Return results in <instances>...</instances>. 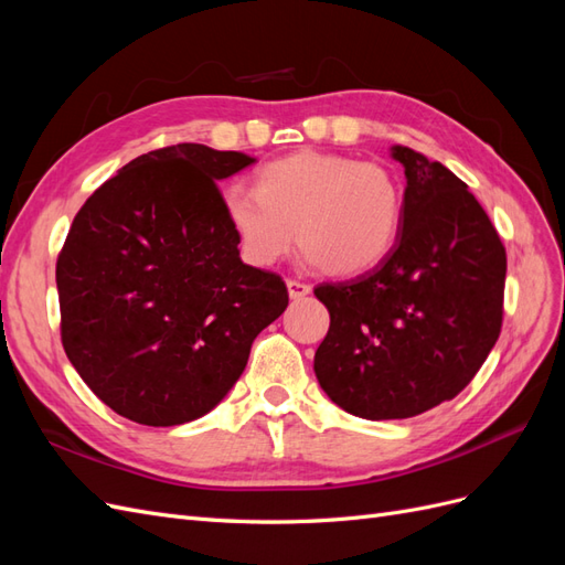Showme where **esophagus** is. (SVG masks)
<instances>
[{
	"label": "esophagus",
	"mask_w": 565,
	"mask_h": 565,
	"mask_svg": "<svg viewBox=\"0 0 565 565\" xmlns=\"http://www.w3.org/2000/svg\"><path fill=\"white\" fill-rule=\"evenodd\" d=\"M287 289H289V297L292 299H303L306 295H311V285H306L301 280H287Z\"/></svg>",
	"instance_id": "1"
}]
</instances>
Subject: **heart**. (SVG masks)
I'll use <instances>...</instances> for the list:
<instances>
[{
  "instance_id": "obj_1",
  "label": "heart",
  "mask_w": 565,
  "mask_h": 565,
  "mask_svg": "<svg viewBox=\"0 0 565 565\" xmlns=\"http://www.w3.org/2000/svg\"><path fill=\"white\" fill-rule=\"evenodd\" d=\"M405 191L388 167L318 150L268 162L256 188L235 183L224 214L254 266L301 252L328 276H358L382 264L403 228Z\"/></svg>"
}]
</instances>
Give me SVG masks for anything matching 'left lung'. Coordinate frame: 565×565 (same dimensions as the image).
I'll return each instance as SVG.
<instances>
[{
    "label": "left lung",
    "instance_id": "left-lung-1",
    "mask_svg": "<svg viewBox=\"0 0 565 565\" xmlns=\"http://www.w3.org/2000/svg\"><path fill=\"white\" fill-rule=\"evenodd\" d=\"M405 212L382 264L313 292L330 330L316 377L332 403L363 419H405L452 401L502 332L507 252L467 183L413 148Z\"/></svg>",
    "mask_w": 565,
    "mask_h": 565
}]
</instances>
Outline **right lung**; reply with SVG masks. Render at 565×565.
<instances>
[{
	"mask_svg": "<svg viewBox=\"0 0 565 565\" xmlns=\"http://www.w3.org/2000/svg\"><path fill=\"white\" fill-rule=\"evenodd\" d=\"M252 162L202 143L158 148L77 212L56 262L61 341L117 415L146 426L207 415L287 309L278 273L243 264L216 185Z\"/></svg>",
	"mask_w": 565,
	"mask_h": 565,
	"instance_id": "obj_1",
	"label": "right lung"
}]
</instances>
